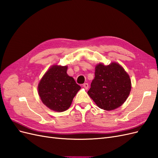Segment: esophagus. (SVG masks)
<instances>
[{
    "mask_svg": "<svg viewBox=\"0 0 158 158\" xmlns=\"http://www.w3.org/2000/svg\"><path fill=\"white\" fill-rule=\"evenodd\" d=\"M88 86H89V85H88V83H84V84H83V87H84L85 89H88Z\"/></svg>",
    "mask_w": 158,
    "mask_h": 158,
    "instance_id": "34e87169",
    "label": "esophagus"
}]
</instances>
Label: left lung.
<instances>
[{"instance_id": "obj_1", "label": "left lung", "mask_w": 158, "mask_h": 158, "mask_svg": "<svg viewBox=\"0 0 158 158\" xmlns=\"http://www.w3.org/2000/svg\"><path fill=\"white\" fill-rule=\"evenodd\" d=\"M131 89V79L121 65L99 64L88 94L99 108L111 111L125 103Z\"/></svg>"}]
</instances>
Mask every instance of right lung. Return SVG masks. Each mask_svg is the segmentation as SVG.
<instances>
[{"label":"right lung","instance_id":"right-lung-1","mask_svg":"<svg viewBox=\"0 0 158 158\" xmlns=\"http://www.w3.org/2000/svg\"><path fill=\"white\" fill-rule=\"evenodd\" d=\"M66 71V66H52L38 85V92L42 102L55 111L62 112L68 109L81 88Z\"/></svg>","mask_w":158,"mask_h":158}]
</instances>
